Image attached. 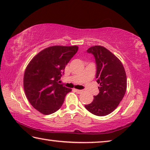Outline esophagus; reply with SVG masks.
<instances>
[{
	"label": "esophagus",
	"instance_id": "1",
	"mask_svg": "<svg viewBox=\"0 0 150 150\" xmlns=\"http://www.w3.org/2000/svg\"><path fill=\"white\" fill-rule=\"evenodd\" d=\"M74 91H75L76 93H77L78 94H80L83 92L82 90H79V89H74Z\"/></svg>",
	"mask_w": 150,
	"mask_h": 150
}]
</instances>
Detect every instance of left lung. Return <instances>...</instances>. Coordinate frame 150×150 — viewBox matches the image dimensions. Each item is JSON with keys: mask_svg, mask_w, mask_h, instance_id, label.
I'll return each instance as SVG.
<instances>
[{"mask_svg": "<svg viewBox=\"0 0 150 150\" xmlns=\"http://www.w3.org/2000/svg\"><path fill=\"white\" fill-rule=\"evenodd\" d=\"M87 52L93 54L95 59V77L100 87L99 93L85 107L95 115H108L115 110L126 93L125 70L120 61L105 47L95 45L88 48Z\"/></svg>", "mask_w": 150, "mask_h": 150, "instance_id": "obj_1", "label": "left lung"}]
</instances>
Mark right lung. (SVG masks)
I'll use <instances>...</instances> for the list:
<instances>
[{
	"instance_id": "obj_1",
	"label": "right lung",
	"mask_w": 150,
	"mask_h": 150,
	"mask_svg": "<svg viewBox=\"0 0 150 150\" xmlns=\"http://www.w3.org/2000/svg\"><path fill=\"white\" fill-rule=\"evenodd\" d=\"M78 47H49L38 53L28 65L24 76L26 97L33 107L44 115H51L62 107L71 89L59 80L66 65L77 53Z\"/></svg>"
}]
</instances>
